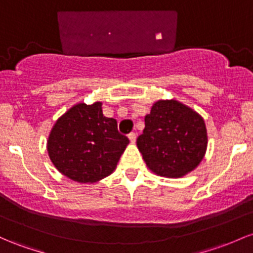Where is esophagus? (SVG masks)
I'll return each mask as SVG.
<instances>
[{
  "label": "esophagus",
  "mask_w": 253,
  "mask_h": 253,
  "mask_svg": "<svg viewBox=\"0 0 253 253\" xmlns=\"http://www.w3.org/2000/svg\"><path fill=\"white\" fill-rule=\"evenodd\" d=\"M128 138H129V140H131V143L134 144L135 143V139H137V134H135L134 132H131L128 134Z\"/></svg>",
  "instance_id": "1"
}]
</instances>
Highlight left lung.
I'll return each mask as SVG.
<instances>
[{"label": "left lung", "mask_w": 253, "mask_h": 253, "mask_svg": "<svg viewBox=\"0 0 253 253\" xmlns=\"http://www.w3.org/2000/svg\"><path fill=\"white\" fill-rule=\"evenodd\" d=\"M208 137L204 120L177 101H158L145 116L137 145L146 166L162 176L179 177L203 160Z\"/></svg>", "instance_id": "left-lung-1"}]
</instances>
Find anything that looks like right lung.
Listing matches in <instances>:
<instances>
[{
    "instance_id": "1",
    "label": "right lung",
    "mask_w": 253,
    "mask_h": 253,
    "mask_svg": "<svg viewBox=\"0 0 253 253\" xmlns=\"http://www.w3.org/2000/svg\"><path fill=\"white\" fill-rule=\"evenodd\" d=\"M129 143L118 122L105 118L102 103H80L63 114L48 140L49 157L60 173L78 182H95L112 174Z\"/></svg>"
}]
</instances>
